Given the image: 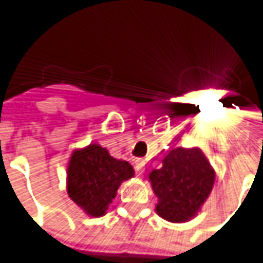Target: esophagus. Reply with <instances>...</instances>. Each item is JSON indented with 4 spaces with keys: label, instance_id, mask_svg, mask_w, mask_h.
<instances>
[{
    "label": "esophagus",
    "instance_id": "34e87169",
    "mask_svg": "<svg viewBox=\"0 0 263 263\" xmlns=\"http://www.w3.org/2000/svg\"><path fill=\"white\" fill-rule=\"evenodd\" d=\"M135 171H137L138 177H141L144 174V161L143 160H137L135 161Z\"/></svg>",
    "mask_w": 263,
    "mask_h": 263
}]
</instances>
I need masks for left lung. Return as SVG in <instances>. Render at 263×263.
I'll use <instances>...</instances> for the list:
<instances>
[{
  "label": "left lung",
  "instance_id": "1",
  "mask_svg": "<svg viewBox=\"0 0 263 263\" xmlns=\"http://www.w3.org/2000/svg\"><path fill=\"white\" fill-rule=\"evenodd\" d=\"M158 198L155 212L169 222H185L196 216L209 198L215 171L199 147H177L163 158V167L149 174Z\"/></svg>",
  "mask_w": 263,
  "mask_h": 263
}]
</instances>
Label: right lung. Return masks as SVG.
Instances as JSON below:
<instances>
[{
	"label": "right lung",
	"mask_w": 263,
	"mask_h": 263,
	"mask_svg": "<svg viewBox=\"0 0 263 263\" xmlns=\"http://www.w3.org/2000/svg\"><path fill=\"white\" fill-rule=\"evenodd\" d=\"M134 177L128 161L117 160L97 143L76 149L68 161L67 192L80 209L92 216H103L117 195L120 184Z\"/></svg>",
	"instance_id": "obj_1"
}]
</instances>
